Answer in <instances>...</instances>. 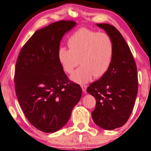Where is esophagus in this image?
<instances>
[{
  "label": "esophagus",
  "mask_w": 151,
  "mask_h": 151,
  "mask_svg": "<svg viewBox=\"0 0 151 151\" xmlns=\"http://www.w3.org/2000/svg\"><path fill=\"white\" fill-rule=\"evenodd\" d=\"M86 87H87V86H85V85H82V86H81L82 90H83V92H86Z\"/></svg>",
  "instance_id": "34e87169"
}]
</instances>
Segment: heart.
<instances>
[{
  "label": "heart",
  "instance_id": "obj_1",
  "mask_svg": "<svg viewBox=\"0 0 151 151\" xmlns=\"http://www.w3.org/2000/svg\"><path fill=\"white\" fill-rule=\"evenodd\" d=\"M69 49L65 47L58 50V60L66 73L70 74L71 80L78 84L90 81L93 76L100 78L111 66L114 48L111 38L106 33L98 32L87 28H81L68 40Z\"/></svg>",
  "mask_w": 151,
  "mask_h": 151
}]
</instances>
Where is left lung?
<instances>
[{
  "label": "left lung",
  "mask_w": 151,
  "mask_h": 151,
  "mask_svg": "<svg viewBox=\"0 0 151 151\" xmlns=\"http://www.w3.org/2000/svg\"><path fill=\"white\" fill-rule=\"evenodd\" d=\"M113 42L111 66L86 89L96 99L92 118L102 129L113 130L124 125L133 109L138 92L137 65L129 45L118 30L109 24H97Z\"/></svg>",
  "instance_id": "obj_1"
}]
</instances>
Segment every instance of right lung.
Wrapping results in <instances>:
<instances>
[{"label": "right lung", "mask_w": 151, "mask_h": 151, "mask_svg": "<svg viewBox=\"0 0 151 151\" xmlns=\"http://www.w3.org/2000/svg\"><path fill=\"white\" fill-rule=\"evenodd\" d=\"M75 24L63 20L37 30L18 56L14 77L18 101L30 123L44 132L65 126L81 97V86L70 83L58 56L62 37Z\"/></svg>", "instance_id": "add662e5"}]
</instances>
